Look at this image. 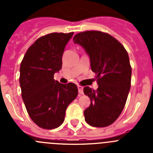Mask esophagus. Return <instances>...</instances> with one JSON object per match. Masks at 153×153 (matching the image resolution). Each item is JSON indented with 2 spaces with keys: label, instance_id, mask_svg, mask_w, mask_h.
I'll return each mask as SVG.
<instances>
[{
  "label": "esophagus",
  "instance_id": "1",
  "mask_svg": "<svg viewBox=\"0 0 153 153\" xmlns=\"http://www.w3.org/2000/svg\"><path fill=\"white\" fill-rule=\"evenodd\" d=\"M78 89H79V92L80 95L83 94V87L81 85H78Z\"/></svg>",
  "mask_w": 153,
  "mask_h": 153
}]
</instances>
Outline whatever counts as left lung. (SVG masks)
Instances as JSON below:
<instances>
[{
    "instance_id": "obj_1",
    "label": "left lung",
    "mask_w": 153,
    "mask_h": 153,
    "mask_svg": "<svg viewBox=\"0 0 153 153\" xmlns=\"http://www.w3.org/2000/svg\"><path fill=\"white\" fill-rule=\"evenodd\" d=\"M73 41L89 56L99 85L96 90L84 88L91 100L84 111L85 120L92 127L109 126L121 114L130 91L131 67L128 52L112 36L100 31L79 33Z\"/></svg>"
}]
</instances>
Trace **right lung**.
<instances>
[{"label": "right lung", "instance_id": "1", "mask_svg": "<svg viewBox=\"0 0 153 153\" xmlns=\"http://www.w3.org/2000/svg\"><path fill=\"white\" fill-rule=\"evenodd\" d=\"M74 33H53L39 37L25 53L19 83L25 108L33 121L43 129L63 124L67 107L78 96L74 83L61 84L53 74L61 69L65 46Z\"/></svg>", "mask_w": 153, "mask_h": 153}]
</instances>
